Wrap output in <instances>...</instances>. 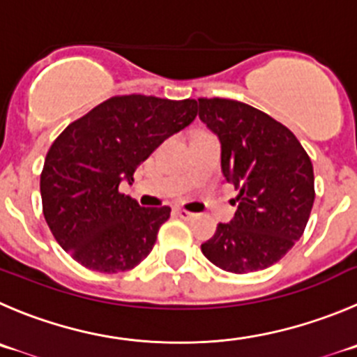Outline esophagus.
Wrapping results in <instances>:
<instances>
[{
  "label": "esophagus",
  "mask_w": 357,
  "mask_h": 357,
  "mask_svg": "<svg viewBox=\"0 0 357 357\" xmlns=\"http://www.w3.org/2000/svg\"><path fill=\"white\" fill-rule=\"evenodd\" d=\"M174 211H176V215H178L179 218H183V220H188V218H192V216H194V213L186 211L185 208H176Z\"/></svg>",
  "instance_id": "1"
}]
</instances>
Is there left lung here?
I'll return each instance as SVG.
<instances>
[{
    "mask_svg": "<svg viewBox=\"0 0 357 357\" xmlns=\"http://www.w3.org/2000/svg\"><path fill=\"white\" fill-rule=\"evenodd\" d=\"M199 118L222 144V172L239 190L234 218L202 243L204 257L236 275L278 262L305 232L314 167L294 133L248 103L199 98Z\"/></svg>",
    "mask_w": 357,
    "mask_h": 357,
    "instance_id": "obj_1",
    "label": "left lung"
}]
</instances>
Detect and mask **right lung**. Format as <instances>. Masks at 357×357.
<instances>
[{
	"mask_svg": "<svg viewBox=\"0 0 357 357\" xmlns=\"http://www.w3.org/2000/svg\"><path fill=\"white\" fill-rule=\"evenodd\" d=\"M197 116L195 100L123 95L70 123L40 174L45 222L66 254L100 273L133 269L153 250L171 208H142L119 192L135 169Z\"/></svg>",
	"mask_w": 357,
	"mask_h": 357,
	"instance_id": "add662e5",
	"label": "right lung"
}]
</instances>
